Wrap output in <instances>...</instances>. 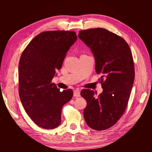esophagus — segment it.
<instances>
[{
    "mask_svg": "<svg viewBox=\"0 0 152 152\" xmlns=\"http://www.w3.org/2000/svg\"><path fill=\"white\" fill-rule=\"evenodd\" d=\"M73 95L75 97H80V91L79 89H75L73 91Z\"/></svg>",
    "mask_w": 152,
    "mask_h": 152,
    "instance_id": "1",
    "label": "esophagus"
}]
</instances>
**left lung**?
<instances>
[{
    "label": "left lung",
    "instance_id": "obj_1",
    "mask_svg": "<svg viewBox=\"0 0 152 152\" xmlns=\"http://www.w3.org/2000/svg\"><path fill=\"white\" fill-rule=\"evenodd\" d=\"M78 37L94 56L95 72L100 74L103 88L97 97L90 89L81 91L87 102L84 120L91 129H107L127 107L135 77L132 52L124 39L104 28L80 31Z\"/></svg>",
    "mask_w": 152,
    "mask_h": 152
}]
</instances>
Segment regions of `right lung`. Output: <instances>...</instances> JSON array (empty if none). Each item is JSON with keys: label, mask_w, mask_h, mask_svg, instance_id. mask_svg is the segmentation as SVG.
Listing matches in <instances>:
<instances>
[{"label": "right lung", "mask_w": 152, "mask_h": 152, "mask_svg": "<svg viewBox=\"0 0 152 152\" xmlns=\"http://www.w3.org/2000/svg\"><path fill=\"white\" fill-rule=\"evenodd\" d=\"M77 37L75 32L48 31L37 35L23 52L18 64V93L27 114L45 129L57 127L61 109L73 95L60 92L51 81Z\"/></svg>", "instance_id": "add662e5"}]
</instances>
